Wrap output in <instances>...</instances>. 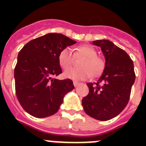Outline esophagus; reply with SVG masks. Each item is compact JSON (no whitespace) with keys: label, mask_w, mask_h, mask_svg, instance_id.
<instances>
[{"label":"esophagus","mask_w":146,"mask_h":146,"mask_svg":"<svg viewBox=\"0 0 146 146\" xmlns=\"http://www.w3.org/2000/svg\"><path fill=\"white\" fill-rule=\"evenodd\" d=\"M73 84H74V87H77L80 83L79 82H77V81H74V82H73Z\"/></svg>","instance_id":"34e87169"}]
</instances>
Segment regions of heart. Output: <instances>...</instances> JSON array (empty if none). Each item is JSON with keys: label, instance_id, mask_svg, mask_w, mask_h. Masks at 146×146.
Returning <instances> with one entry per match:
<instances>
[{"label": "heart", "instance_id": "b5f03b06", "mask_svg": "<svg viewBox=\"0 0 146 146\" xmlns=\"http://www.w3.org/2000/svg\"><path fill=\"white\" fill-rule=\"evenodd\" d=\"M74 55L82 57L80 62V69H69L64 72V76L68 79L74 80H83L93 76L96 77L102 74L104 68V61L97 56V52L90 45H82L76 49ZM73 55L70 48H64L58 55L60 66L66 69L71 66L73 62Z\"/></svg>", "mask_w": 146, "mask_h": 146}]
</instances>
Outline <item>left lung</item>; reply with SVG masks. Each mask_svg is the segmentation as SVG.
<instances>
[{
	"label": "left lung",
	"mask_w": 146,
	"mask_h": 146,
	"mask_svg": "<svg viewBox=\"0 0 146 146\" xmlns=\"http://www.w3.org/2000/svg\"><path fill=\"white\" fill-rule=\"evenodd\" d=\"M101 48L105 66L96 83H87L89 93L82 100L85 113L99 121L117 116L128 104L135 80L133 61L124 50L109 40L93 42Z\"/></svg>",
	"instance_id": "1"
}]
</instances>
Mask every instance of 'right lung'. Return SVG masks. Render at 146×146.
<instances>
[{
	"instance_id": "1",
	"label": "right lung",
	"mask_w": 146,
	"mask_h": 146,
	"mask_svg": "<svg viewBox=\"0 0 146 146\" xmlns=\"http://www.w3.org/2000/svg\"><path fill=\"white\" fill-rule=\"evenodd\" d=\"M77 42L51 33L30 41L20 50L15 69V91L23 108L36 118L55 114L67 93L74 86L70 79H55L62 73L60 51Z\"/></svg>"
}]
</instances>
